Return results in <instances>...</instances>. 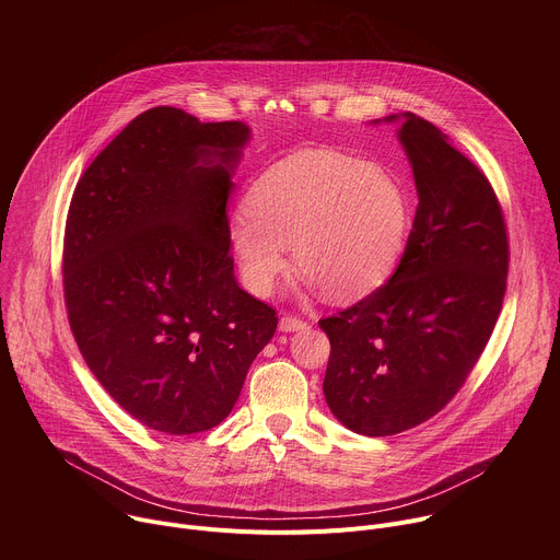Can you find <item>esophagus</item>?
I'll return each instance as SVG.
<instances>
[{"instance_id":"obj_1","label":"esophagus","mask_w":560,"mask_h":560,"mask_svg":"<svg viewBox=\"0 0 560 560\" xmlns=\"http://www.w3.org/2000/svg\"><path fill=\"white\" fill-rule=\"evenodd\" d=\"M305 328H310V324L303 322L301 316L288 314V316H281V322H279L281 332H299V330H305Z\"/></svg>"}]
</instances>
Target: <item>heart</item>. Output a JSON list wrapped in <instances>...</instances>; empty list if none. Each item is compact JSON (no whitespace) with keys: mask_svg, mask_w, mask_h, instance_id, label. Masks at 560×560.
<instances>
[{"mask_svg":"<svg viewBox=\"0 0 560 560\" xmlns=\"http://www.w3.org/2000/svg\"><path fill=\"white\" fill-rule=\"evenodd\" d=\"M410 230L408 197L389 173L357 159L303 150L264 171L230 221V244L250 292L268 296L294 266L330 301L385 281Z\"/></svg>","mask_w":560,"mask_h":560,"instance_id":"b5f03b06","label":"heart"}]
</instances>
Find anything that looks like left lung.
I'll use <instances>...</instances> for the list:
<instances>
[{"mask_svg": "<svg viewBox=\"0 0 560 560\" xmlns=\"http://www.w3.org/2000/svg\"><path fill=\"white\" fill-rule=\"evenodd\" d=\"M398 139L419 192L404 257L387 283L318 322L330 339L326 401L365 436L417 428L452 401L492 337L510 268L488 177L412 113Z\"/></svg>", "mask_w": 560, "mask_h": 560, "instance_id": "obj_1", "label": "left lung"}]
</instances>
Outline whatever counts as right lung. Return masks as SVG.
<instances>
[{"mask_svg":"<svg viewBox=\"0 0 560 560\" xmlns=\"http://www.w3.org/2000/svg\"><path fill=\"white\" fill-rule=\"evenodd\" d=\"M250 130L156 106L77 182L63 232V301L86 365L141 425H219L277 310L238 288L225 214Z\"/></svg>","mask_w":560,"mask_h":560,"instance_id":"obj_1","label":"right lung"}]
</instances>
